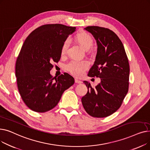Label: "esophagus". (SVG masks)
Returning a JSON list of instances; mask_svg holds the SVG:
<instances>
[{
  "instance_id": "34e87169",
  "label": "esophagus",
  "mask_w": 150,
  "mask_h": 150,
  "mask_svg": "<svg viewBox=\"0 0 150 150\" xmlns=\"http://www.w3.org/2000/svg\"><path fill=\"white\" fill-rule=\"evenodd\" d=\"M75 82L76 83H78V84L82 83V81L81 80H80L79 79H78V78H75Z\"/></svg>"
}]
</instances>
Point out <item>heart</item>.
I'll return each mask as SVG.
<instances>
[{
	"label": "heart",
	"instance_id": "heart-1",
	"mask_svg": "<svg viewBox=\"0 0 150 150\" xmlns=\"http://www.w3.org/2000/svg\"><path fill=\"white\" fill-rule=\"evenodd\" d=\"M76 40L85 50H89L90 48H91L93 44V40L92 36L86 32H82L78 34L76 36ZM69 44V39H67L63 42L61 47V52L62 54L66 53ZM89 66V63L86 60H72L67 64V69L73 75L77 76H80L83 74L84 72L86 69H88Z\"/></svg>",
	"mask_w": 150,
	"mask_h": 150
}]
</instances>
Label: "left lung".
Listing matches in <instances>:
<instances>
[{
	"instance_id": "left-lung-1",
	"label": "left lung",
	"mask_w": 150,
	"mask_h": 150,
	"mask_svg": "<svg viewBox=\"0 0 150 150\" xmlns=\"http://www.w3.org/2000/svg\"><path fill=\"white\" fill-rule=\"evenodd\" d=\"M84 29L96 39L97 52L88 76L99 77L96 88L84 81L88 91L82 97L83 106L93 117H106L121 106L129 88V65L124 46L119 38L106 28L89 26Z\"/></svg>"
}]
</instances>
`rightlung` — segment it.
<instances>
[{
    "label": "right lung",
    "instance_id": "obj_1",
    "mask_svg": "<svg viewBox=\"0 0 150 150\" xmlns=\"http://www.w3.org/2000/svg\"><path fill=\"white\" fill-rule=\"evenodd\" d=\"M75 29L59 23L43 25L23 42L16 62V76L21 98L32 111H50L74 84V78L67 73L54 78L50 71L53 62L60 59L63 42Z\"/></svg>",
    "mask_w": 150,
    "mask_h": 150
}]
</instances>
